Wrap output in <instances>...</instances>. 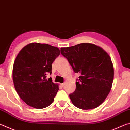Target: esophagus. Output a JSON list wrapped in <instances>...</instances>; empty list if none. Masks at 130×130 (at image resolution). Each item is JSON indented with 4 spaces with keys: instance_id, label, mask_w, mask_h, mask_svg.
Segmentation results:
<instances>
[{
    "instance_id": "1",
    "label": "esophagus",
    "mask_w": 130,
    "mask_h": 130,
    "mask_svg": "<svg viewBox=\"0 0 130 130\" xmlns=\"http://www.w3.org/2000/svg\"><path fill=\"white\" fill-rule=\"evenodd\" d=\"M65 83H62V84H61V85H62V87H64V86H65Z\"/></svg>"
}]
</instances>
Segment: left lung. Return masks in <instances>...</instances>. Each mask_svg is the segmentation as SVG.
Instances as JSON below:
<instances>
[{
  "label": "left lung",
  "mask_w": 130,
  "mask_h": 130,
  "mask_svg": "<svg viewBox=\"0 0 130 130\" xmlns=\"http://www.w3.org/2000/svg\"><path fill=\"white\" fill-rule=\"evenodd\" d=\"M75 73L80 74L75 91L69 94L76 107L91 109L104 102L111 89L114 70L107 53L94 44L83 43L61 48Z\"/></svg>",
  "instance_id": "8db88e82"
}]
</instances>
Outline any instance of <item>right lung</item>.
<instances>
[{
    "label": "right lung",
    "instance_id": "add662e5",
    "mask_svg": "<svg viewBox=\"0 0 130 130\" xmlns=\"http://www.w3.org/2000/svg\"><path fill=\"white\" fill-rule=\"evenodd\" d=\"M58 47L45 43H31L22 49L12 69L15 89L24 102L37 109L52 104L58 91L46 74L52 73V63L60 55Z\"/></svg>",
    "mask_w": 130,
    "mask_h": 130
}]
</instances>
